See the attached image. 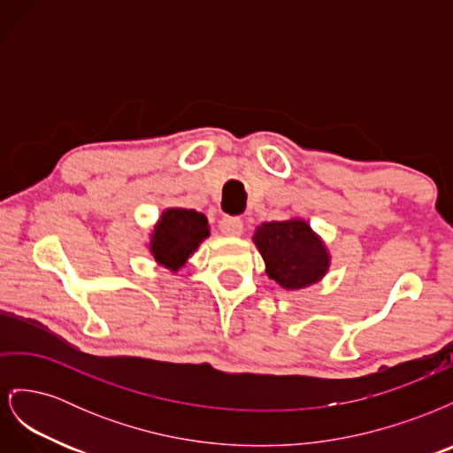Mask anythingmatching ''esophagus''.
I'll use <instances>...</instances> for the list:
<instances>
[{"label": "esophagus", "instance_id": "obj_1", "mask_svg": "<svg viewBox=\"0 0 453 453\" xmlns=\"http://www.w3.org/2000/svg\"><path fill=\"white\" fill-rule=\"evenodd\" d=\"M219 228H221L225 236H240L243 232V221L240 217H223Z\"/></svg>", "mask_w": 453, "mask_h": 453}]
</instances>
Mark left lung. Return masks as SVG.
Instances as JSON below:
<instances>
[{
    "instance_id": "8db88e82",
    "label": "left lung",
    "mask_w": 453,
    "mask_h": 453,
    "mask_svg": "<svg viewBox=\"0 0 453 453\" xmlns=\"http://www.w3.org/2000/svg\"><path fill=\"white\" fill-rule=\"evenodd\" d=\"M253 242L265 258L268 278L283 289H303L326 273L328 253L303 219L263 223Z\"/></svg>"
}]
</instances>
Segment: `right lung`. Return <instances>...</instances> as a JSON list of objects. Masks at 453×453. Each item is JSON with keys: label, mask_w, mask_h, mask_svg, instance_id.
I'll return each instance as SVG.
<instances>
[{"label": "right lung", "mask_w": 453, "mask_h": 453, "mask_svg": "<svg viewBox=\"0 0 453 453\" xmlns=\"http://www.w3.org/2000/svg\"><path fill=\"white\" fill-rule=\"evenodd\" d=\"M208 236L210 228L205 215L195 210L170 208L162 213L150 236V253L157 263L175 272L187 263V258L198 250L200 242Z\"/></svg>", "instance_id": "right-lung-1"}]
</instances>
